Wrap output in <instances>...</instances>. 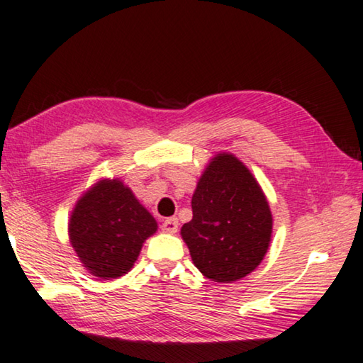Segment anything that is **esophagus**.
Here are the masks:
<instances>
[{"instance_id": "34e87169", "label": "esophagus", "mask_w": 363, "mask_h": 363, "mask_svg": "<svg viewBox=\"0 0 363 363\" xmlns=\"http://www.w3.org/2000/svg\"><path fill=\"white\" fill-rule=\"evenodd\" d=\"M177 227H179V220H177L176 218H167L162 224L163 232H168V233H176Z\"/></svg>"}]
</instances>
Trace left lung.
I'll use <instances>...</instances> for the list:
<instances>
[{"instance_id": "obj_1", "label": "left lung", "mask_w": 363, "mask_h": 363, "mask_svg": "<svg viewBox=\"0 0 363 363\" xmlns=\"http://www.w3.org/2000/svg\"><path fill=\"white\" fill-rule=\"evenodd\" d=\"M194 218L181 235L206 279L230 284L259 266L272 235L266 195L232 153H218L192 196Z\"/></svg>"}]
</instances>
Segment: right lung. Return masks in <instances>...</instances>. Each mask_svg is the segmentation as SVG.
I'll use <instances>...</instances> for the list:
<instances>
[{"instance_id":"right-lung-1","label":"right lung","mask_w":363,"mask_h":363,"mask_svg":"<svg viewBox=\"0 0 363 363\" xmlns=\"http://www.w3.org/2000/svg\"><path fill=\"white\" fill-rule=\"evenodd\" d=\"M155 232L157 220L118 179L94 184L78 200L69 223L79 261L104 280L130 272L145 238Z\"/></svg>"}]
</instances>
